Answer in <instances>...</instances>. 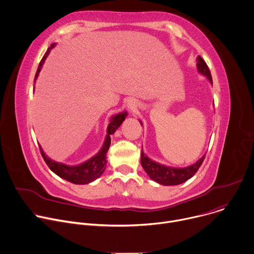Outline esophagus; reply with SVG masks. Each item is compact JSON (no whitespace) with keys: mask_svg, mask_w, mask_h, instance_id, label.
I'll list each match as a JSON object with an SVG mask.
<instances>
[{"mask_svg":"<svg viewBox=\"0 0 254 254\" xmlns=\"http://www.w3.org/2000/svg\"><path fill=\"white\" fill-rule=\"evenodd\" d=\"M127 106L128 110L134 111L135 108H136V103H135V101H134L133 99H129V100H127Z\"/></svg>","mask_w":254,"mask_h":254,"instance_id":"1","label":"esophagus"}]
</instances>
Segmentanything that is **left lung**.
I'll use <instances>...</instances> for the list:
<instances>
[{
	"mask_svg": "<svg viewBox=\"0 0 254 254\" xmlns=\"http://www.w3.org/2000/svg\"><path fill=\"white\" fill-rule=\"evenodd\" d=\"M197 69L199 73L205 76L211 84H213L212 76L210 73V70L205 63V61L198 56L197 57ZM140 125L141 122L139 121ZM205 159V155L199 159L195 164L190 165L188 167L184 168H176V167H170L166 165H162L160 163H157L150 159L146 154L142 152L141 149V156H140V164L143 170L149 175V177L154 180L155 182L164 185V186H175L182 184L186 182L187 180L192 178L195 173L199 170L200 166L202 165L203 161Z\"/></svg>",
	"mask_w": 254,
	"mask_h": 254,
	"instance_id": "8db88e82",
	"label": "left lung"
}]
</instances>
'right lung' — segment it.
<instances>
[{
  "instance_id": "obj_1",
  "label": "right lung",
  "mask_w": 254,
  "mask_h": 254,
  "mask_svg": "<svg viewBox=\"0 0 254 254\" xmlns=\"http://www.w3.org/2000/svg\"><path fill=\"white\" fill-rule=\"evenodd\" d=\"M54 46H55V43L52 44L50 48H48L47 52L43 56L40 64H39V67L37 69V72H36L35 81L39 75V72H40L48 54L50 53L51 49ZM127 116V113L124 112V113L115 115L111 118L110 124H108L107 130H106V136H105V139H104V142L102 144L101 149L95 156H93L89 160L85 161L84 163H81V164L75 165V166H69V165L55 162L54 160L50 159L44 153V151L42 150V148L40 146L41 155H42L45 163L48 165V167L50 168V170L53 173H55L60 178L68 181V182H70V183H73L76 185H85V184H89V183L93 182L94 180H96L97 178H99L102 175V173L104 172V170L106 168V163H107L106 162V153L111 146V134H114L116 132V130L120 127V126L126 120Z\"/></svg>"
}]
</instances>
